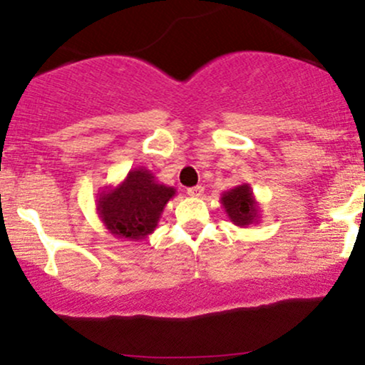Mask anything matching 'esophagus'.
<instances>
[{
    "instance_id": "1",
    "label": "esophagus",
    "mask_w": 365,
    "mask_h": 365,
    "mask_svg": "<svg viewBox=\"0 0 365 365\" xmlns=\"http://www.w3.org/2000/svg\"><path fill=\"white\" fill-rule=\"evenodd\" d=\"M187 194L190 195V197H200L204 194V187H200V185H195V187H190V188H187Z\"/></svg>"
}]
</instances>
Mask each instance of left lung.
I'll use <instances>...</instances> for the list:
<instances>
[{
	"label": "left lung",
	"instance_id": "1",
	"mask_svg": "<svg viewBox=\"0 0 365 365\" xmlns=\"http://www.w3.org/2000/svg\"><path fill=\"white\" fill-rule=\"evenodd\" d=\"M221 206L228 215L233 225L247 228L249 225L259 223V202L255 200L252 187L249 183L233 187L232 190H226L221 194Z\"/></svg>",
	"mask_w": 365,
	"mask_h": 365
}]
</instances>
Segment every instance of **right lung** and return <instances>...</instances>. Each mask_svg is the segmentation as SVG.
Masks as SVG:
<instances>
[{
	"label": "right lung",
	"instance_id": "obj_1",
	"mask_svg": "<svg viewBox=\"0 0 365 365\" xmlns=\"http://www.w3.org/2000/svg\"><path fill=\"white\" fill-rule=\"evenodd\" d=\"M175 194L177 188L159 183L153 171L139 166L130 170L116 187L98 192L96 211L113 237L144 240L156 230L165 206Z\"/></svg>",
	"mask_w": 365,
	"mask_h": 365
}]
</instances>
